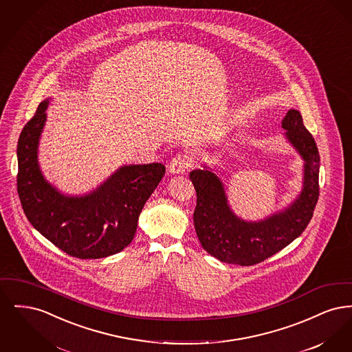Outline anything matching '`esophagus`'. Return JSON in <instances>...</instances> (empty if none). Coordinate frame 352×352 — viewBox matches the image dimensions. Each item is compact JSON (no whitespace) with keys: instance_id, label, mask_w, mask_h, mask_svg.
Returning a JSON list of instances; mask_svg holds the SVG:
<instances>
[{"instance_id":"esophagus-1","label":"esophagus","mask_w":352,"mask_h":352,"mask_svg":"<svg viewBox=\"0 0 352 352\" xmlns=\"http://www.w3.org/2000/svg\"><path fill=\"white\" fill-rule=\"evenodd\" d=\"M191 165V161L187 155L184 154H179L177 157H174L170 164H168V173L170 174H181L184 173L187 168H190Z\"/></svg>"}]
</instances>
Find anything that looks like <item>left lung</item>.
Segmentation results:
<instances>
[{
	"label": "left lung",
	"mask_w": 352,
	"mask_h": 352,
	"mask_svg": "<svg viewBox=\"0 0 352 352\" xmlns=\"http://www.w3.org/2000/svg\"><path fill=\"white\" fill-rule=\"evenodd\" d=\"M283 129L285 140L301 155V192L284 210L261 220L237 217L228 203L224 184L211 168H195L190 179L197 191L194 226L204 251L221 263L254 265L284 250L307 227L319 195V153L301 113L289 109Z\"/></svg>",
	"instance_id": "obj_1"
}]
</instances>
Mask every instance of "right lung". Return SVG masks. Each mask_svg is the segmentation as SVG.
Masks as SVG:
<instances>
[{"instance_id": "add662e5", "label": "right lung", "mask_w": 352, "mask_h": 352, "mask_svg": "<svg viewBox=\"0 0 352 352\" xmlns=\"http://www.w3.org/2000/svg\"><path fill=\"white\" fill-rule=\"evenodd\" d=\"M50 102L39 104L18 140L17 190L23 212L39 234L69 256H112L132 243L138 217L165 175V166L124 165L87 194H63L45 178L38 162Z\"/></svg>"}]
</instances>
